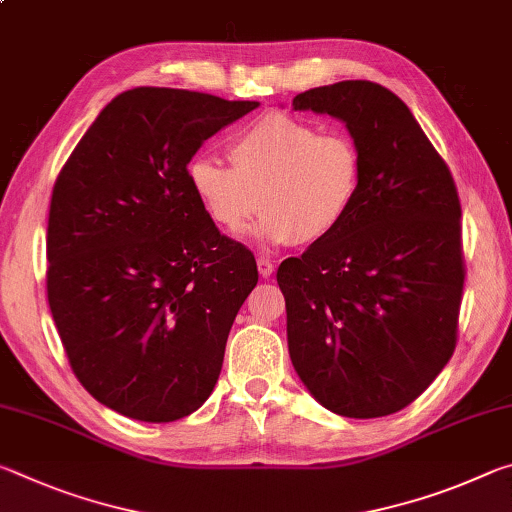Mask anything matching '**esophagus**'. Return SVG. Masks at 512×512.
<instances>
[{
	"label": "esophagus",
	"mask_w": 512,
	"mask_h": 512,
	"mask_svg": "<svg viewBox=\"0 0 512 512\" xmlns=\"http://www.w3.org/2000/svg\"><path fill=\"white\" fill-rule=\"evenodd\" d=\"M257 271L262 277H271L273 271H275V264L268 262V259H264V257H259L257 259Z\"/></svg>",
	"instance_id": "34e87169"
}]
</instances>
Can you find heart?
Here are the masks:
<instances>
[{"label":"heart","instance_id":"obj_1","mask_svg":"<svg viewBox=\"0 0 512 512\" xmlns=\"http://www.w3.org/2000/svg\"><path fill=\"white\" fill-rule=\"evenodd\" d=\"M232 167L210 155L187 162L189 192L207 219L241 237L262 210L271 246H320L348 221L363 185V155L345 133L268 112L232 137Z\"/></svg>","mask_w":512,"mask_h":512}]
</instances>
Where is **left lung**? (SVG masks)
<instances>
[{"instance_id":"1","label":"left lung","mask_w":512,"mask_h":512,"mask_svg":"<svg viewBox=\"0 0 512 512\" xmlns=\"http://www.w3.org/2000/svg\"><path fill=\"white\" fill-rule=\"evenodd\" d=\"M293 110L343 121L363 185L332 239L277 268L291 363L332 413L391 415L427 391L456 348L465 262L454 178L384 85H323Z\"/></svg>"}]
</instances>
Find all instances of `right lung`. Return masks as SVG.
<instances>
[{"mask_svg":"<svg viewBox=\"0 0 512 512\" xmlns=\"http://www.w3.org/2000/svg\"><path fill=\"white\" fill-rule=\"evenodd\" d=\"M257 101L135 88L99 112L54 185L47 298L76 379L126 418L194 413L221 375L255 255L189 192L187 162Z\"/></svg>","mask_w":512,"mask_h":512,"instance_id":"obj_1","label":"right lung"}]
</instances>
